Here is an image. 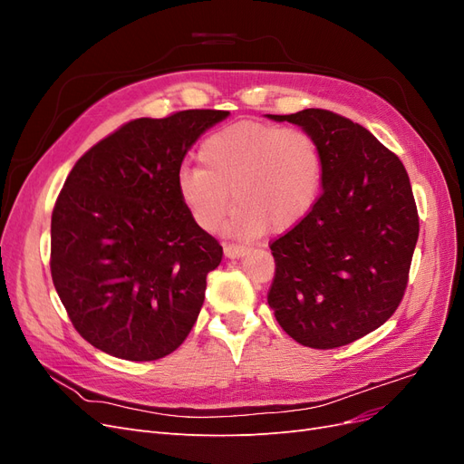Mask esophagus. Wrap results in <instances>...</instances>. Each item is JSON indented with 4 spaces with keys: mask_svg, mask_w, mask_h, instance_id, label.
<instances>
[{
    "mask_svg": "<svg viewBox=\"0 0 464 464\" xmlns=\"http://www.w3.org/2000/svg\"><path fill=\"white\" fill-rule=\"evenodd\" d=\"M246 251H247L246 246H240V244H224V256L230 257V259L246 256Z\"/></svg>",
    "mask_w": 464,
    "mask_h": 464,
    "instance_id": "obj_1",
    "label": "esophagus"
}]
</instances>
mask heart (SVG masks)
<instances>
[{"label":"heart","mask_w":464,"mask_h":464,"mask_svg":"<svg viewBox=\"0 0 464 464\" xmlns=\"http://www.w3.org/2000/svg\"><path fill=\"white\" fill-rule=\"evenodd\" d=\"M201 168L184 166L176 191L191 220L215 232L236 207L227 230L254 237L286 232L305 218L321 189L323 166L314 139L302 130L237 121L208 135Z\"/></svg>","instance_id":"heart-1"}]
</instances>
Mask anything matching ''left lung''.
Here are the masks:
<instances>
[{
    "mask_svg": "<svg viewBox=\"0 0 464 464\" xmlns=\"http://www.w3.org/2000/svg\"><path fill=\"white\" fill-rule=\"evenodd\" d=\"M321 154V195L271 244L269 290L278 325L310 348H336L382 327L399 307L418 240L409 174L362 125L329 110L290 116Z\"/></svg>",
    "mask_w": 464,
    "mask_h": 464,
    "instance_id": "8db88e82",
    "label": "left lung"
}]
</instances>
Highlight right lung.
<instances>
[{
	"label": "right lung",
	"mask_w": 464,
	"mask_h": 464,
	"mask_svg": "<svg viewBox=\"0 0 464 464\" xmlns=\"http://www.w3.org/2000/svg\"><path fill=\"white\" fill-rule=\"evenodd\" d=\"M224 110L139 118L87 150L52 213V280L82 339L131 362L164 358L186 341L222 259L191 220L176 176Z\"/></svg>",
	"instance_id": "1"
}]
</instances>
